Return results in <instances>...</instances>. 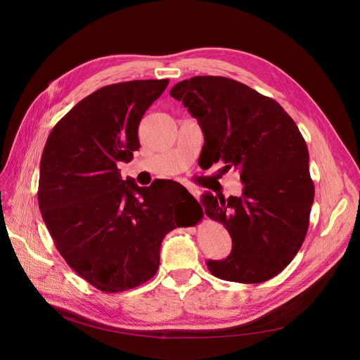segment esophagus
<instances>
[{"label":"esophagus","instance_id":"obj_1","mask_svg":"<svg viewBox=\"0 0 360 360\" xmlns=\"http://www.w3.org/2000/svg\"><path fill=\"white\" fill-rule=\"evenodd\" d=\"M191 193L193 195L195 198H200V192L198 191H195V189H191Z\"/></svg>","mask_w":360,"mask_h":360}]
</instances>
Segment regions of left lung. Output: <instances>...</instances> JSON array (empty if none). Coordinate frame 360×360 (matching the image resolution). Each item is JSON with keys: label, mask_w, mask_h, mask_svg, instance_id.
Wrapping results in <instances>:
<instances>
[{"label": "left lung", "mask_w": 360, "mask_h": 360, "mask_svg": "<svg viewBox=\"0 0 360 360\" xmlns=\"http://www.w3.org/2000/svg\"><path fill=\"white\" fill-rule=\"evenodd\" d=\"M169 94L198 120L202 152L224 169L240 171L241 197L205 192V214L233 240L225 259H208L212 276L263 283L281 273L300 250L309 228L314 185L309 150L297 124L273 99L221 76H195Z\"/></svg>", "instance_id": "1"}]
</instances>
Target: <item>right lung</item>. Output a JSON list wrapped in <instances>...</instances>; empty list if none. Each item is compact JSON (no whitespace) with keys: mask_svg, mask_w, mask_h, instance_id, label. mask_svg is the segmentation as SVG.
Segmentation results:
<instances>
[{"mask_svg":"<svg viewBox=\"0 0 360 360\" xmlns=\"http://www.w3.org/2000/svg\"><path fill=\"white\" fill-rule=\"evenodd\" d=\"M168 83L132 80L93 91L58 120L43 150L39 205L49 233L66 263L106 292L152 278L162 240L185 226L175 214L179 200L197 202L178 182L138 186L117 169L141 148V119Z\"/></svg>","mask_w":360,"mask_h":360,"instance_id":"obj_1","label":"right lung"}]
</instances>
